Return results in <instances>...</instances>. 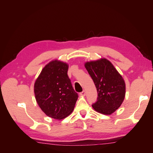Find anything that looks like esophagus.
<instances>
[{"label": "esophagus", "instance_id": "34e87169", "mask_svg": "<svg viewBox=\"0 0 153 153\" xmlns=\"http://www.w3.org/2000/svg\"><path fill=\"white\" fill-rule=\"evenodd\" d=\"M85 94H86L85 91H83L82 92H81L80 93V96H85Z\"/></svg>", "mask_w": 153, "mask_h": 153}]
</instances>
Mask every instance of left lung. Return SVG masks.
Returning a JSON list of instances; mask_svg holds the SVG:
<instances>
[{
	"label": "left lung",
	"mask_w": 153,
	"mask_h": 153,
	"mask_svg": "<svg viewBox=\"0 0 153 153\" xmlns=\"http://www.w3.org/2000/svg\"><path fill=\"white\" fill-rule=\"evenodd\" d=\"M85 68L98 92V99L92 108L100 114H112L121 106L125 98L126 84L123 76L105 58L86 62Z\"/></svg>",
	"instance_id": "8db88e82"
}]
</instances>
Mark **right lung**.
<instances>
[{"label":"right lung","instance_id":"add662e5","mask_svg":"<svg viewBox=\"0 0 153 153\" xmlns=\"http://www.w3.org/2000/svg\"><path fill=\"white\" fill-rule=\"evenodd\" d=\"M66 62L53 60L41 71L35 81V98L47 116L61 120L73 111L78 98L68 75Z\"/></svg>","mask_w":153,"mask_h":153}]
</instances>
